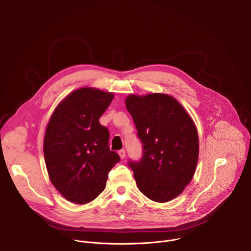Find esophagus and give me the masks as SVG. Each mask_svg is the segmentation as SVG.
Segmentation results:
<instances>
[{
    "label": "esophagus",
    "instance_id": "1",
    "mask_svg": "<svg viewBox=\"0 0 251 251\" xmlns=\"http://www.w3.org/2000/svg\"><path fill=\"white\" fill-rule=\"evenodd\" d=\"M118 154H119V156H120V158H121V159H124V158H125V156H126L125 150H124V149L119 150V151H118Z\"/></svg>",
    "mask_w": 251,
    "mask_h": 251
}]
</instances>
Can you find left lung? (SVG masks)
<instances>
[{"label": "left lung", "instance_id": "8db88e82", "mask_svg": "<svg viewBox=\"0 0 251 251\" xmlns=\"http://www.w3.org/2000/svg\"><path fill=\"white\" fill-rule=\"evenodd\" d=\"M126 109L143 143V157L129 162L139 191L157 203L170 202L191 182L199 158L195 122L173 96L128 95Z\"/></svg>", "mask_w": 251, "mask_h": 251}]
</instances>
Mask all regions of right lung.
Masks as SVG:
<instances>
[{
  "mask_svg": "<svg viewBox=\"0 0 251 251\" xmlns=\"http://www.w3.org/2000/svg\"><path fill=\"white\" fill-rule=\"evenodd\" d=\"M114 93L91 87L73 91L56 106L45 129L43 152L48 176L59 194L87 204L105 188L120 160L109 148V131L99 122Z\"/></svg>",
  "mask_w": 251,
  "mask_h": 251,
  "instance_id": "obj_1",
  "label": "right lung"
}]
</instances>
